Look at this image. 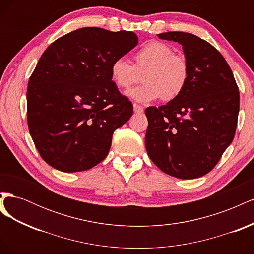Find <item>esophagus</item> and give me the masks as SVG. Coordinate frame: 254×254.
Returning <instances> with one entry per match:
<instances>
[{"label": "esophagus", "instance_id": "34e87169", "mask_svg": "<svg viewBox=\"0 0 254 254\" xmlns=\"http://www.w3.org/2000/svg\"><path fill=\"white\" fill-rule=\"evenodd\" d=\"M133 111H134L135 113H142V112L144 111V109H143L142 106L134 104V105H133Z\"/></svg>", "mask_w": 254, "mask_h": 254}]
</instances>
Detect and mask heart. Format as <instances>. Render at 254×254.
<instances>
[{"mask_svg":"<svg viewBox=\"0 0 254 254\" xmlns=\"http://www.w3.org/2000/svg\"><path fill=\"white\" fill-rule=\"evenodd\" d=\"M111 79L120 89H129L141 79L142 86L129 90L126 95L139 103L161 97L172 101L186 89L190 67L187 59L174 54L170 45L150 41L135 53L134 65L124 57L114 59L110 66Z\"/></svg>","mask_w":254,"mask_h":254,"instance_id":"1","label":"heart"}]
</instances>
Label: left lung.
<instances>
[{
	"mask_svg": "<svg viewBox=\"0 0 254 254\" xmlns=\"http://www.w3.org/2000/svg\"><path fill=\"white\" fill-rule=\"evenodd\" d=\"M158 37L182 45L190 76L178 97L146 108V150L163 173L196 179L212 171L232 143L240 92L231 68L212 44L190 33Z\"/></svg>",
	"mask_w": 254,
	"mask_h": 254,
	"instance_id": "8db88e82",
	"label": "left lung"
}]
</instances>
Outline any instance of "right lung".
I'll list each match as a JSON object with an SVG mask.
<instances>
[{"label": "right lung", "instance_id": "right-lung-1", "mask_svg": "<svg viewBox=\"0 0 254 254\" xmlns=\"http://www.w3.org/2000/svg\"><path fill=\"white\" fill-rule=\"evenodd\" d=\"M132 32L82 27L44 51L28 80L27 124L41 158L64 173L107 157L112 134L133 106L111 79L112 61L137 44Z\"/></svg>", "mask_w": 254, "mask_h": 254}]
</instances>
